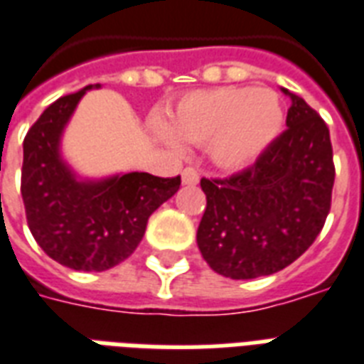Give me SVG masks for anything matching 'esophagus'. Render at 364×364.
<instances>
[{"label": "esophagus", "mask_w": 364, "mask_h": 364, "mask_svg": "<svg viewBox=\"0 0 364 364\" xmlns=\"http://www.w3.org/2000/svg\"><path fill=\"white\" fill-rule=\"evenodd\" d=\"M200 179L198 171L194 170V168H185V170L181 171V181L183 185H196Z\"/></svg>", "instance_id": "obj_1"}]
</instances>
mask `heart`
Listing matches in <instances>:
<instances>
[{
	"instance_id": "heart-1",
	"label": "heart",
	"mask_w": 364,
	"mask_h": 364,
	"mask_svg": "<svg viewBox=\"0 0 364 364\" xmlns=\"http://www.w3.org/2000/svg\"><path fill=\"white\" fill-rule=\"evenodd\" d=\"M285 128L282 98L270 88L219 87L193 90L177 100L153 134L168 151L185 143L204 145L210 164L225 173L253 168Z\"/></svg>"
}]
</instances>
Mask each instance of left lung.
<instances>
[{
  "mask_svg": "<svg viewBox=\"0 0 364 364\" xmlns=\"http://www.w3.org/2000/svg\"><path fill=\"white\" fill-rule=\"evenodd\" d=\"M287 130L245 171L202 179L208 205L196 243L211 270L230 279L270 276L299 259L321 232L334 185L327 124L296 94Z\"/></svg>",
  "mask_w": 364,
  "mask_h": 364,
  "instance_id": "1",
  "label": "left lung"
}]
</instances>
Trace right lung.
<instances>
[{"mask_svg": "<svg viewBox=\"0 0 364 364\" xmlns=\"http://www.w3.org/2000/svg\"><path fill=\"white\" fill-rule=\"evenodd\" d=\"M58 98L24 137L22 200L26 219L45 253L71 270L104 272L130 257L149 217L179 191L181 177L145 171L81 177L62 154V137L88 90Z\"/></svg>", "mask_w": 364, "mask_h": 364, "instance_id": "right-lung-1", "label": "right lung"}]
</instances>
